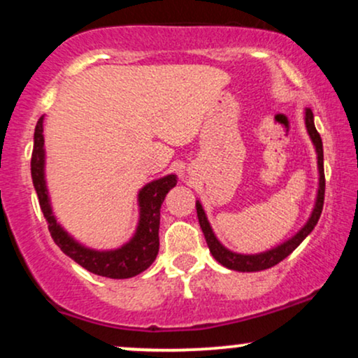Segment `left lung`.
Masks as SVG:
<instances>
[{
	"label": "left lung",
	"instance_id": "left-lung-1",
	"mask_svg": "<svg viewBox=\"0 0 358 358\" xmlns=\"http://www.w3.org/2000/svg\"><path fill=\"white\" fill-rule=\"evenodd\" d=\"M305 124L308 129V134H310L311 141L316 148V156H318V173H320V183H318V195H316V202L313 207V212H311L310 219L305 225L301 227V231L294 234L291 239H287L282 244H279L278 248H273L266 252H259V254H237L229 250L227 248L220 244L219 239L213 234L210 224H208L207 215H205L202 203L196 202V215H199V222L200 227H202V232L205 236V241H207L208 249H210L212 256L215 257V261H219L222 266L225 268L234 269V271H241V273H254V271H264L273 268V266L279 264L282 259H286L293 252L294 249L301 244L303 241L306 239V236L315 229V225L318 224L320 215H322L323 210V202H324V171H323V143L322 138H320L318 131L315 127V121H313V113L311 109L308 108L305 110Z\"/></svg>",
	"mask_w": 358,
	"mask_h": 358
}]
</instances>
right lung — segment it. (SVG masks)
I'll return each mask as SVG.
<instances>
[{"label":"right lung","instance_id":"obj_1","mask_svg":"<svg viewBox=\"0 0 358 358\" xmlns=\"http://www.w3.org/2000/svg\"><path fill=\"white\" fill-rule=\"evenodd\" d=\"M31 180L38 195L48 231L53 242L73 259L82 268L110 279H126L150 268L159 250V208L166 193L176 185V175H166L163 178L145 185L139 190V222L133 239L122 248L114 250H94L85 248L69 236L60 224H57L52 213L48 199L47 183H45V150H43V116L38 119L34 136V153H31Z\"/></svg>","mask_w":358,"mask_h":358}]
</instances>
